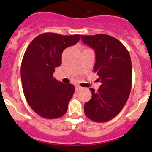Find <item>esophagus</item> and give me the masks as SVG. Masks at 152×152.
<instances>
[{
    "label": "esophagus",
    "instance_id": "obj_1",
    "mask_svg": "<svg viewBox=\"0 0 152 152\" xmlns=\"http://www.w3.org/2000/svg\"><path fill=\"white\" fill-rule=\"evenodd\" d=\"M81 89H82V87H80V86H79V85H75V90H76V91H78V90H81Z\"/></svg>",
    "mask_w": 152,
    "mask_h": 152
}]
</instances>
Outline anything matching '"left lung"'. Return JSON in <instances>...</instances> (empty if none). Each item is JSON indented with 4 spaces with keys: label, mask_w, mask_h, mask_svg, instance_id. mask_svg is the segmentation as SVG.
Returning <instances> with one entry per match:
<instances>
[{
    "label": "left lung",
    "mask_w": 152,
    "mask_h": 152,
    "mask_svg": "<svg viewBox=\"0 0 152 152\" xmlns=\"http://www.w3.org/2000/svg\"><path fill=\"white\" fill-rule=\"evenodd\" d=\"M81 38L96 53L93 71L102 82L97 91L90 89L92 98L85 104V113L93 121H109L121 111L129 96L132 79L129 53L110 35H82Z\"/></svg>",
    "instance_id": "1"
}]
</instances>
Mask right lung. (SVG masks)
Here are the masks:
<instances>
[{"label": "right lung", "mask_w": 152, "mask_h": 152, "mask_svg": "<svg viewBox=\"0 0 152 152\" xmlns=\"http://www.w3.org/2000/svg\"><path fill=\"white\" fill-rule=\"evenodd\" d=\"M80 37L44 33L26 50L20 70L23 90L29 106L44 118H58L66 113L75 87L58 82L53 73L62 64L63 50L77 43Z\"/></svg>", "instance_id": "right-lung-1"}]
</instances>
